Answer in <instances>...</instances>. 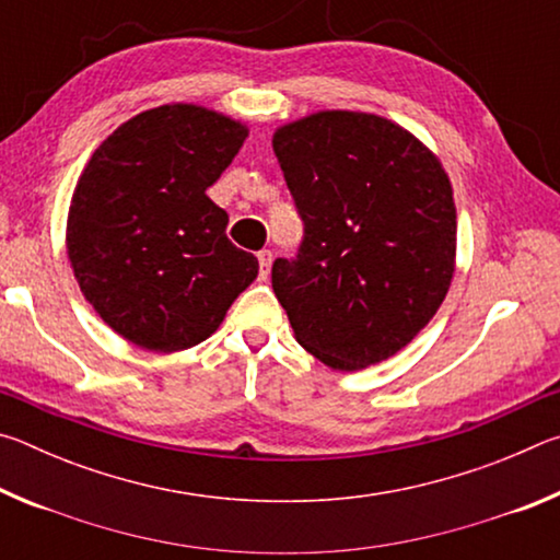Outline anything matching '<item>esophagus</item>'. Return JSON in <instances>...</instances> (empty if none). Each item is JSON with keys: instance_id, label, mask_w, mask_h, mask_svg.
<instances>
[{"instance_id": "34e87169", "label": "esophagus", "mask_w": 560, "mask_h": 560, "mask_svg": "<svg viewBox=\"0 0 560 560\" xmlns=\"http://www.w3.org/2000/svg\"><path fill=\"white\" fill-rule=\"evenodd\" d=\"M257 259H259V279H261V281H267V277H269V269H271V252H269V249L259 252V254H257Z\"/></svg>"}]
</instances>
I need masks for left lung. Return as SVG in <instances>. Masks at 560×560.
Masks as SVG:
<instances>
[{
    "label": "left lung",
    "mask_w": 560,
    "mask_h": 560,
    "mask_svg": "<svg viewBox=\"0 0 560 560\" xmlns=\"http://www.w3.org/2000/svg\"><path fill=\"white\" fill-rule=\"evenodd\" d=\"M273 153L303 220L271 287L299 343L334 371L393 358L438 314L457 259V207L440 158L375 113L283 122Z\"/></svg>",
    "instance_id": "1"
}]
</instances>
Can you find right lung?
Segmentation results:
<instances>
[{
  "mask_svg": "<svg viewBox=\"0 0 560 560\" xmlns=\"http://www.w3.org/2000/svg\"><path fill=\"white\" fill-rule=\"evenodd\" d=\"M249 128L195 103L138 113L75 183L66 254L81 293L128 343L177 353L210 338L259 261L226 240L207 197Z\"/></svg>",
  "mask_w": 560,
  "mask_h": 560,
  "instance_id": "right-lung-1",
  "label": "right lung"
}]
</instances>
